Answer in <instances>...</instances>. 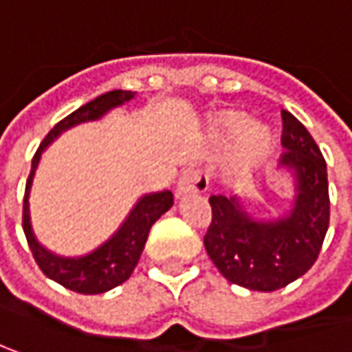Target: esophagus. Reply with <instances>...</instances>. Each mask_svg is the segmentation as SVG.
Instances as JSON below:
<instances>
[{"mask_svg":"<svg viewBox=\"0 0 352 352\" xmlns=\"http://www.w3.org/2000/svg\"><path fill=\"white\" fill-rule=\"evenodd\" d=\"M207 185H209L207 177L203 175L199 169H187L177 181L175 197L177 199H185V197L203 193L207 189Z\"/></svg>","mask_w":352,"mask_h":352,"instance_id":"obj_1","label":"esophagus"}]
</instances>
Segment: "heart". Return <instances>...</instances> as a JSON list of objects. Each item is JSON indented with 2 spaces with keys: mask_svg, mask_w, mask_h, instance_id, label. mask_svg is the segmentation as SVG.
Masks as SVG:
<instances>
[{
  "mask_svg": "<svg viewBox=\"0 0 352 352\" xmlns=\"http://www.w3.org/2000/svg\"><path fill=\"white\" fill-rule=\"evenodd\" d=\"M205 139L213 147L227 143L221 171L231 181L251 175L275 149V133L241 109L213 111L205 121Z\"/></svg>",
  "mask_w": 352,
  "mask_h": 352,
  "instance_id": "obj_1",
  "label": "heart"
}]
</instances>
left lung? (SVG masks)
<instances>
[{
	"label": "left lung",
	"instance_id": "1",
	"mask_svg": "<svg viewBox=\"0 0 352 352\" xmlns=\"http://www.w3.org/2000/svg\"><path fill=\"white\" fill-rule=\"evenodd\" d=\"M285 155L279 169L291 177V207L258 219L245 197L213 195V221L205 249L219 273L249 291L271 293L302 277L319 257L329 229L327 163L315 139L295 115L283 111Z\"/></svg>",
	"mask_w": 352,
	"mask_h": 352
}]
</instances>
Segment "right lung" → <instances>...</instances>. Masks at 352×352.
Returning <instances> with one entry per match:
<instances>
[{"mask_svg": "<svg viewBox=\"0 0 352 352\" xmlns=\"http://www.w3.org/2000/svg\"><path fill=\"white\" fill-rule=\"evenodd\" d=\"M135 95H137L135 91L115 89L109 94L99 95L94 101L85 103L83 107L75 109L72 115H67L63 121H59L47 133L32 161V173H30L28 185H25V201H23V231H25V237L30 243V249L45 277H50L55 283L63 285L65 289L81 293V295L107 293L131 277L133 269L139 263V257L145 249V243H147L153 223L171 209L173 193L169 189H165V191L141 195L135 201L127 217L123 219V223L117 227V231L107 241H103L99 247H95L94 251L85 253V255L63 257V255L50 251L47 247H43L39 243V239L35 237L32 225V207H30L33 179L37 173L43 151L59 135L81 125V123L99 121L111 109L129 103L131 99H135Z\"/></svg>", "mask_w": 352, "mask_h": 352, "instance_id": "1", "label": "right lung"}]
</instances>
